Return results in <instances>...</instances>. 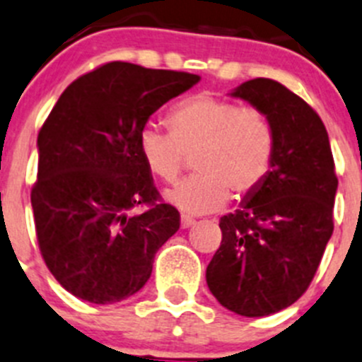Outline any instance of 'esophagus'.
Masks as SVG:
<instances>
[{
  "mask_svg": "<svg viewBox=\"0 0 362 362\" xmlns=\"http://www.w3.org/2000/svg\"><path fill=\"white\" fill-rule=\"evenodd\" d=\"M194 223H197V219L191 218V216L182 214V218H180V225H182V228H191L192 225H194Z\"/></svg>",
  "mask_w": 362,
  "mask_h": 362,
  "instance_id": "obj_1",
  "label": "esophagus"
}]
</instances>
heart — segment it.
Listing matches in <instances>:
<instances>
[{
  "instance_id": "obj_1",
  "label": "heart",
  "mask_w": 362,
  "mask_h": 362,
  "mask_svg": "<svg viewBox=\"0 0 362 362\" xmlns=\"http://www.w3.org/2000/svg\"><path fill=\"white\" fill-rule=\"evenodd\" d=\"M170 134L144 127L139 153L146 170L173 182L192 155L197 175L165 191V200L187 214L219 211L230 194L252 197L268 177L275 150L272 123L262 110L212 93L178 101L168 112Z\"/></svg>"
}]
</instances>
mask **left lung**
<instances>
[{"instance_id":"8db88e82","label":"left lung","mask_w":362,"mask_h":362,"mask_svg":"<svg viewBox=\"0 0 362 362\" xmlns=\"http://www.w3.org/2000/svg\"><path fill=\"white\" fill-rule=\"evenodd\" d=\"M232 96L262 110L275 135L272 170L241 209L219 221L207 286L223 307L259 318L295 303L313 282L334 230L337 177L329 134L309 103L269 78Z\"/></svg>"}]
</instances>
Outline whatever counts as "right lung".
Segmentation results:
<instances>
[{
	"label": "right lung",
	"instance_id": "right-lung-1",
	"mask_svg": "<svg viewBox=\"0 0 362 362\" xmlns=\"http://www.w3.org/2000/svg\"><path fill=\"white\" fill-rule=\"evenodd\" d=\"M198 82L184 71L103 64L74 80L44 121L32 187L37 243L71 295L101 305L135 295L180 228L141 158L139 135L155 110Z\"/></svg>",
	"mask_w": 362,
	"mask_h": 362
}]
</instances>
